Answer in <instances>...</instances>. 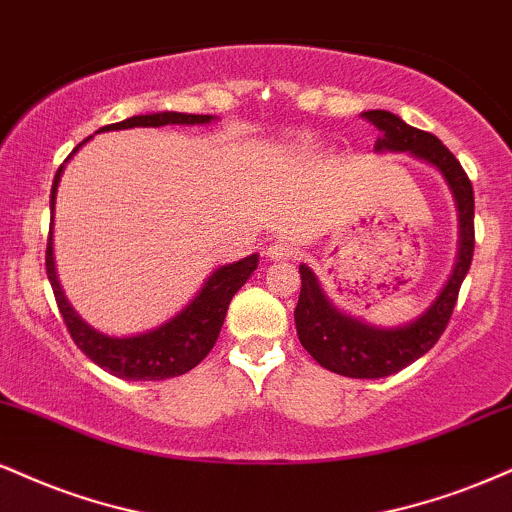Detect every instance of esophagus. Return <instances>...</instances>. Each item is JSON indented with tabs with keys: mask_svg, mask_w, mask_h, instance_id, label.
Masks as SVG:
<instances>
[{
	"mask_svg": "<svg viewBox=\"0 0 512 512\" xmlns=\"http://www.w3.org/2000/svg\"><path fill=\"white\" fill-rule=\"evenodd\" d=\"M293 245L286 243V240H274V243L267 245V250H264V255L269 257V260L274 262H281V260H288V257H293Z\"/></svg>",
	"mask_w": 512,
	"mask_h": 512,
	"instance_id": "1",
	"label": "esophagus"
}]
</instances>
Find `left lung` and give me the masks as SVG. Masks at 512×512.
<instances>
[{
  "label": "left lung",
  "instance_id": "1",
  "mask_svg": "<svg viewBox=\"0 0 512 512\" xmlns=\"http://www.w3.org/2000/svg\"><path fill=\"white\" fill-rule=\"evenodd\" d=\"M365 119L379 128L374 152H408L422 159L443 176L458 209V257L453 272L443 283L439 295L420 317L398 326H374L365 319L348 315L331 303L317 274L300 264L298 305H295V329L303 348L324 369L353 379L391 377L403 367L420 360L439 341L448 319L453 315L458 291L470 272L474 252V193L472 183L439 138L420 128H412L400 116L372 109Z\"/></svg>",
  "mask_w": 512,
  "mask_h": 512
}]
</instances>
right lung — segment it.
<instances>
[{
  "mask_svg": "<svg viewBox=\"0 0 512 512\" xmlns=\"http://www.w3.org/2000/svg\"><path fill=\"white\" fill-rule=\"evenodd\" d=\"M217 121V116L209 114H181V112H155V114H140L131 119L104 126L97 133L107 131H126V128H159V126H207V123ZM90 138H85L76 150L71 152L69 159L83 147ZM66 159V162H69ZM66 164L59 166L57 176L52 183V195H49V209H52V226H49L47 240V279L52 283L54 298H57L59 312L64 317L66 329L76 346L85 355L102 367L104 372L114 374V377L126 381H159L181 377L200 365L205 360L209 350L217 343L221 326H224L226 310H229L231 298L245 281L250 279L252 272L257 269L260 255H248L243 260L221 264L207 276L195 298L176 312L174 317L166 319L155 329L140 331L131 336H109L104 331H97L83 317L73 310V305L66 300L64 288H61L57 276V264H54V205H57V188L64 174Z\"/></svg>",
  "mask_w": 512,
  "mask_h": 512,
  "instance_id": "right-lung-1",
  "label": "right lung"
}]
</instances>
